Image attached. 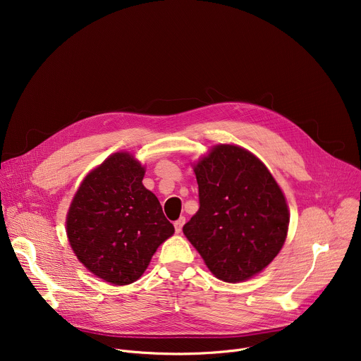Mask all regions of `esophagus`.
Listing matches in <instances>:
<instances>
[{
	"label": "esophagus",
	"instance_id": "1",
	"mask_svg": "<svg viewBox=\"0 0 361 361\" xmlns=\"http://www.w3.org/2000/svg\"><path fill=\"white\" fill-rule=\"evenodd\" d=\"M185 223V217H180L177 221H174V228H176V233H181V228Z\"/></svg>",
	"mask_w": 361,
	"mask_h": 361
}]
</instances>
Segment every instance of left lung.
<instances>
[{
  "label": "left lung",
  "mask_w": 361,
  "mask_h": 361,
  "mask_svg": "<svg viewBox=\"0 0 361 361\" xmlns=\"http://www.w3.org/2000/svg\"><path fill=\"white\" fill-rule=\"evenodd\" d=\"M200 209L183 231L210 271L227 283L260 273L281 250L286 198L267 167L235 145H217L194 167Z\"/></svg>",
  "instance_id": "8db88e82"
}]
</instances>
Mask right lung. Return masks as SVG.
<instances>
[{
    "label": "right lung",
    "mask_w": 361,
    "mask_h": 361,
    "mask_svg": "<svg viewBox=\"0 0 361 361\" xmlns=\"http://www.w3.org/2000/svg\"><path fill=\"white\" fill-rule=\"evenodd\" d=\"M142 177L144 169L130 154H113L85 177L67 216L68 241L78 260L116 286L138 280L174 233Z\"/></svg>",
    "instance_id": "right-lung-1"
}]
</instances>
